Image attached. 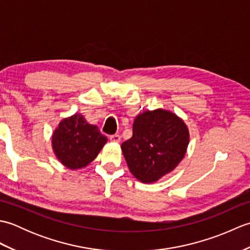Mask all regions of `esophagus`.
<instances>
[{
  "mask_svg": "<svg viewBox=\"0 0 250 250\" xmlns=\"http://www.w3.org/2000/svg\"><path fill=\"white\" fill-rule=\"evenodd\" d=\"M120 139H121V137H120L119 134H113V135L109 136V140L111 142H114V143H119Z\"/></svg>",
  "mask_w": 250,
  "mask_h": 250,
  "instance_id": "1",
  "label": "esophagus"
}]
</instances>
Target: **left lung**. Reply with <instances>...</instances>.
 <instances>
[{"label": "left lung", "mask_w": 250, "mask_h": 250, "mask_svg": "<svg viewBox=\"0 0 250 250\" xmlns=\"http://www.w3.org/2000/svg\"><path fill=\"white\" fill-rule=\"evenodd\" d=\"M189 144L185 122L172 111L159 108L136 117L133 135L121 150L130 172L142 183H155L183 160Z\"/></svg>", "instance_id": "left-lung-1"}]
</instances>
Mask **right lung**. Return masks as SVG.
Here are the masks:
<instances>
[{"mask_svg": "<svg viewBox=\"0 0 250 250\" xmlns=\"http://www.w3.org/2000/svg\"><path fill=\"white\" fill-rule=\"evenodd\" d=\"M107 137L97 125H90L81 114L63 119L52 134V149L63 166L71 169L87 167L92 162Z\"/></svg>", "mask_w": 250, "mask_h": 250, "instance_id": "add662e5", "label": "right lung"}]
</instances>
